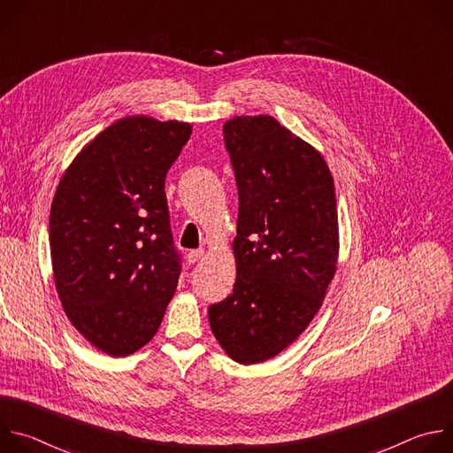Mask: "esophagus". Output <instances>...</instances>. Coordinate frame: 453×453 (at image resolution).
I'll use <instances>...</instances> for the list:
<instances>
[{
    "label": "esophagus",
    "mask_w": 453,
    "mask_h": 453,
    "mask_svg": "<svg viewBox=\"0 0 453 453\" xmlns=\"http://www.w3.org/2000/svg\"><path fill=\"white\" fill-rule=\"evenodd\" d=\"M203 257H204V249H199V250H189V252L186 254V262H188L189 265H193V264L201 262Z\"/></svg>",
    "instance_id": "obj_1"
}]
</instances>
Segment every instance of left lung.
Instances as JSON below:
<instances>
[{
    "instance_id": "left-lung-1",
    "label": "left lung",
    "mask_w": 453,
    "mask_h": 453,
    "mask_svg": "<svg viewBox=\"0 0 453 453\" xmlns=\"http://www.w3.org/2000/svg\"><path fill=\"white\" fill-rule=\"evenodd\" d=\"M224 142L238 188L233 294L208 308L210 326L240 364L288 348L335 276V186L322 156L273 116H236Z\"/></svg>"
}]
</instances>
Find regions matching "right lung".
Instances as JSON below:
<instances>
[{"instance_id": "add662e5", "label": "right lung", "mask_w": 453, "mask_h": 453, "mask_svg": "<svg viewBox=\"0 0 453 453\" xmlns=\"http://www.w3.org/2000/svg\"><path fill=\"white\" fill-rule=\"evenodd\" d=\"M191 125L121 118L62 175L50 211L55 287L100 351L131 355L157 332L180 274L165 179Z\"/></svg>"}]
</instances>
